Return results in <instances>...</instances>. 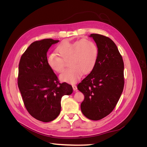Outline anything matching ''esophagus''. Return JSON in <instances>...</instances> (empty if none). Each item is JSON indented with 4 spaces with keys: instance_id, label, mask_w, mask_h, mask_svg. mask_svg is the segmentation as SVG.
Segmentation results:
<instances>
[{
    "instance_id": "esophagus-1",
    "label": "esophagus",
    "mask_w": 147,
    "mask_h": 147,
    "mask_svg": "<svg viewBox=\"0 0 147 147\" xmlns=\"http://www.w3.org/2000/svg\"><path fill=\"white\" fill-rule=\"evenodd\" d=\"M72 88H73V90H74V91H77V87L76 85H75V84H73V85H72Z\"/></svg>"
}]
</instances>
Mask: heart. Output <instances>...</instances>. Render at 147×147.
I'll use <instances>...</instances> for the list:
<instances>
[{
  "instance_id": "b5f03b06",
  "label": "heart",
  "mask_w": 147,
  "mask_h": 147,
  "mask_svg": "<svg viewBox=\"0 0 147 147\" xmlns=\"http://www.w3.org/2000/svg\"><path fill=\"white\" fill-rule=\"evenodd\" d=\"M57 55H49L47 63L57 73L64 70L65 62L68 61L69 69L60 75L62 82L75 83L82 74H87L94 69L99 56V48L92 40L80 39L74 42L64 41L56 48Z\"/></svg>"
}]
</instances>
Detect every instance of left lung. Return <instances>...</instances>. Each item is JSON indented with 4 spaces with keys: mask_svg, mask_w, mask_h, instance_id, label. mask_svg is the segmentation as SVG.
Returning a JSON list of instances; mask_svg holds the SVG:
<instances>
[{
    "mask_svg": "<svg viewBox=\"0 0 147 147\" xmlns=\"http://www.w3.org/2000/svg\"><path fill=\"white\" fill-rule=\"evenodd\" d=\"M99 48L94 69L77 88L84 94L83 114L91 120L107 116L116 106L124 88V63L118 49L110 38L97 34L90 35Z\"/></svg>",
    "mask_w": 147,
    "mask_h": 147,
    "instance_id": "obj_1",
    "label": "left lung"
}]
</instances>
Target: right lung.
Segmentation results:
<instances>
[{
  "instance_id": "right-lung-1",
  "label": "right lung",
  "mask_w": 147,
  "mask_h": 147,
  "mask_svg": "<svg viewBox=\"0 0 147 147\" xmlns=\"http://www.w3.org/2000/svg\"><path fill=\"white\" fill-rule=\"evenodd\" d=\"M57 42L47 38L32 43L19 64L18 85L24 104L31 116L45 123L58 117L62 97L73 92L70 84L59 82L47 63L49 48Z\"/></svg>"
}]
</instances>
